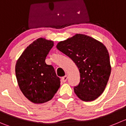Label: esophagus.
<instances>
[{"label": "esophagus", "instance_id": "obj_1", "mask_svg": "<svg viewBox=\"0 0 126 126\" xmlns=\"http://www.w3.org/2000/svg\"><path fill=\"white\" fill-rule=\"evenodd\" d=\"M67 75H65L64 77H62V82H65L67 81Z\"/></svg>", "mask_w": 126, "mask_h": 126}]
</instances>
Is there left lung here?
<instances>
[{"instance_id":"1","label":"left lung","mask_w":126,"mask_h":126,"mask_svg":"<svg viewBox=\"0 0 126 126\" xmlns=\"http://www.w3.org/2000/svg\"><path fill=\"white\" fill-rule=\"evenodd\" d=\"M57 49L70 57L80 72L74 92L80 100L93 101L105 90L111 74L110 56L104 44L92 37L77 34L61 41Z\"/></svg>"}]
</instances>
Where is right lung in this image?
Wrapping results in <instances>:
<instances>
[{
  "instance_id": "obj_1",
  "label": "right lung",
  "mask_w": 126,
  "mask_h": 126,
  "mask_svg": "<svg viewBox=\"0 0 126 126\" xmlns=\"http://www.w3.org/2000/svg\"><path fill=\"white\" fill-rule=\"evenodd\" d=\"M54 46L52 41L39 38L30 44L18 59L15 74L19 87L34 103L47 102L60 87V78L45 60Z\"/></svg>"
}]
</instances>
